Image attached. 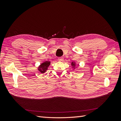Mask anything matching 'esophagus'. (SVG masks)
<instances>
[{
	"instance_id": "obj_1",
	"label": "esophagus",
	"mask_w": 121,
	"mask_h": 121,
	"mask_svg": "<svg viewBox=\"0 0 121 121\" xmlns=\"http://www.w3.org/2000/svg\"><path fill=\"white\" fill-rule=\"evenodd\" d=\"M58 60L60 61H63L64 60V58H63V57H60L58 58Z\"/></svg>"
}]
</instances>
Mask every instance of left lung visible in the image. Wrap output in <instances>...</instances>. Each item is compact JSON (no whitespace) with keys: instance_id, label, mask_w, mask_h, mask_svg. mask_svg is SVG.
<instances>
[{"instance_id":"8db88e82","label":"left lung","mask_w":121,"mask_h":121,"mask_svg":"<svg viewBox=\"0 0 121 121\" xmlns=\"http://www.w3.org/2000/svg\"><path fill=\"white\" fill-rule=\"evenodd\" d=\"M71 65L72 66V68H74V69H75L76 68V63H75V62H74V61L72 62V63H71Z\"/></svg>"}]
</instances>
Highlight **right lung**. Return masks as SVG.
I'll return each instance as SVG.
<instances>
[{"instance_id":"right-lung-1","label":"right lung","mask_w":121,"mask_h":121,"mask_svg":"<svg viewBox=\"0 0 121 121\" xmlns=\"http://www.w3.org/2000/svg\"><path fill=\"white\" fill-rule=\"evenodd\" d=\"M50 65V61H44L43 63L40 64V65L38 68V71L41 73L42 74L46 72V71L48 69V68Z\"/></svg>"}]
</instances>
